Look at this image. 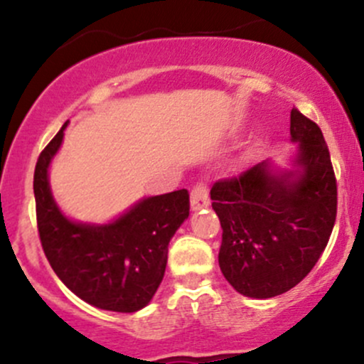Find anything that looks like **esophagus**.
<instances>
[{
  "label": "esophagus",
  "mask_w": 364,
  "mask_h": 364,
  "mask_svg": "<svg viewBox=\"0 0 364 364\" xmlns=\"http://www.w3.org/2000/svg\"><path fill=\"white\" fill-rule=\"evenodd\" d=\"M190 203H192L193 209L204 208L209 204V188L205 181H197L193 185L192 192H190Z\"/></svg>",
  "instance_id": "1"
}]
</instances>
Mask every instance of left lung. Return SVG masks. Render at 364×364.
<instances>
[{"mask_svg": "<svg viewBox=\"0 0 364 364\" xmlns=\"http://www.w3.org/2000/svg\"><path fill=\"white\" fill-rule=\"evenodd\" d=\"M291 137L299 142V172L278 174L260 161L218 179L213 209L222 225L218 262L240 294L280 296L317 264L336 220V178L321 128L294 107Z\"/></svg>", "mask_w": 364, "mask_h": 364, "instance_id": "left-lung-1", "label": "left lung"}]
</instances>
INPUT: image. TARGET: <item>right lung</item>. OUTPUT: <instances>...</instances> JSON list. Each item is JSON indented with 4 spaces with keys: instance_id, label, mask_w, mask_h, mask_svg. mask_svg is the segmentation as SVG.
Masks as SVG:
<instances>
[{
    "instance_id": "right-lung-1",
    "label": "right lung",
    "mask_w": 364,
    "mask_h": 364,
    "mask_svg": "<svg viewBox=\"0 0 364 364\" xmlns=\"http://www.w3.org/2000/svg\"><path fill=\"white\" fill-rule=\"evenodd\" d=\"M63 124L36 160L33 190L40 243L50 267L80 299L132 314L151 301L167 266L168 241L188 218V190L148 197L109 225H84L61 215L47 168L63 141Z\"/></svg>"
}]
</instances>
